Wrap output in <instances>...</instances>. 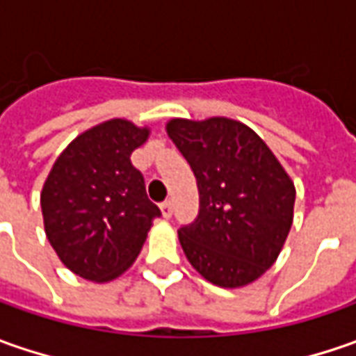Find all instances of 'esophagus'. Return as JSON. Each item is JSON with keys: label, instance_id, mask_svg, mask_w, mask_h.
<instances>
[{"label": "esophagus", "instance_id": "obj_1", "mask_svg": "<svg viewBox=\"0 0 356 356\" xmlns=\"http://www.w3.org/2000/svg\"><path fill=\"white\" fill-rule=\"evenodd\" d=\"M172 200H166V202H162V206H160V210H162V216L168 220V218H172Z\"/></svg>", "mask_w": 356, "mask_h": 356}]
</instances>
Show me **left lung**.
Returning <instances> with one entry per match:
<instances>
[{
  "label": "left lung",
  "instance_id": "obj_1",
  "mask_svg": "<svg viewBox=\"0 0 356 356\" xmlns=\"http://www.w3.org/2000/svg\"><path fill=\"white\" fill-rule=\"evenodd\" d=\"M166 132L198 180V218L178 229L188 261L218 287H243L261 277L293 224L289 174L238 120L172 118Z\"/></svg>",
  "mask_w": 356,
  "mask_h": 356
}]
</instances>
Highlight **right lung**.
<instances>
[{
  "label": "right lung",
  "instance_id": "add662e5",
  "mask_svg": "<svg viewBox=\"0 0 356 356\" xmlns=\"http://www.w3.org/2000/svg\"><path fill=\"white\" fill-rule=\"evenodd\" d=\"M148 134L146 127L111 118L79 134L49 172L41 190L45 234L83 280L104 283L122 275L160 216L130 162Z\"/></svg>",
  "mask_w": 356,
  "mask_h": 356
}]
</instances>
